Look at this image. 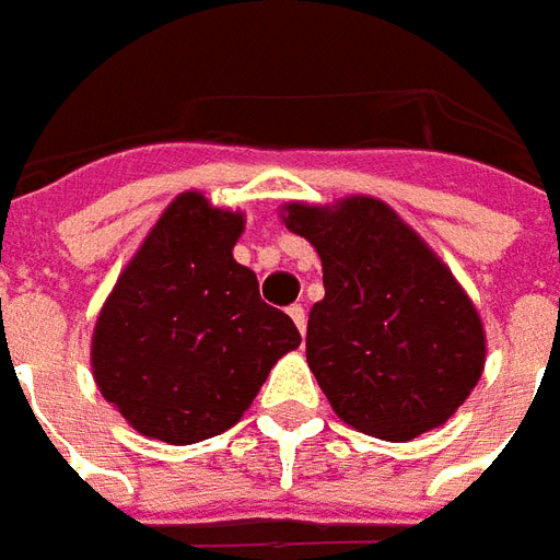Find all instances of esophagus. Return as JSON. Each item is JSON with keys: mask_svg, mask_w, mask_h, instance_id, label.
Masks as SVG:
<instances>
[{"mask_svg": "<svg viewBox=\"0 0 560 560\" xmlns=\"http://www.w3.org/2000/svg\"><path fill=\"white\" fill-rule=\"evenodd\" d=\"M288 315H291V320L296 324V329H300V332H305V324H308V317H305L303 305H291V308H288Z\"/></svg>", "mask_w": 560, "mask_h": 560, "instance_id": "esophagus-1", "label": "esophagus"}]
</instances>
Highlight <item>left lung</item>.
Here are the masks:
<instances>
[{
	"label": "left lung",
	"instance_id": "obj_1",
	"mask_svg": "<svg viewBox=\"0 0 560 560\" xmlns=\"http://www.w3.org/2000/svg\"><path fill=\"white\" fill-rule=\"evenodd\" d=\"M281 221L324 267L305 360L332 411L384 441L444 425L486 365V329L450 267L377 197L293 200Z\"/></svg>",
	"mask_w": 560,
	"mask_h": 560
}]
</instances>
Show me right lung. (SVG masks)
I'll list each match as a JSON object with an SVG mask.
<instances>
[{
    "mask_svg": "<svg viewBox=\"0 0 560 560\" xmlns=\"http://www.w3.org/2000/svg\"><path fill=\"white\" fill-rule=\"evenodd\" d=\"M245 215L200 191L171 200L92 329V377L135 432L197 444L243 420L300 329L233 260Z\"/></svg>",
    "mask_w": 560,
    "mask_h": 560,
    "instance_id": "1",
    "label": "right lung"
}]
</instances>
